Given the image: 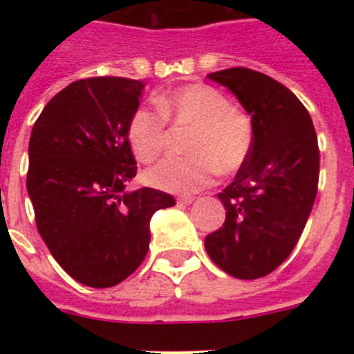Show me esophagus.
<instances>
[{"label": "esophagus", "mask_w": 354, "mask_h": 354, "mask_svg": "<svg viewBox=\"0 0 354 354\" xmlns=\"http://www.w3.org/2000/svg\"><path fill=\"white\" fill-rule=\"evenodd\" d=\"M193 200H195V198H193V196H186V195H184V196H179V198H177V202H179V204H183V205H189L193 202Z\"/></svg>", "instance_id": "obj_1"}]
</instances>
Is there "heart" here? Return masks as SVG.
<instances>
[{"label": "heart", "instance_id": "heart-1", "mask_svg": "<svg viewBox=\"0 0 354 354\" xmlns=\"http://www.w3.org/2000/svg\"><path fill=\"white\" fill-rule=\"evenodd\" d=\"M158 111L138 108L127 124V142L142 162L158 159L167 149L170 131L192 129L187 158H168L149 168L150 186L170 193H195L218 175L245 167L253 149V124L234 108L228 97L209 84L192 83L158 99Z\"/></svg>", "mask_w": 354, "mask_h": 354}]
</instances>
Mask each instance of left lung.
<instances>
[{"label": "left lung", "instance_id": "left-lung-1", "mask_svg": "<svg viewBox=\"0 0 354 354\" xmlns=\"http://www.w3.org/2000/svg\"><path fill=\"white\" fill-rule=\"evenodd\" d=\"M252 117L253 149L232 184L218 195L223 227L205 237L218 268L241 280L266 277L294 250L310 216L319 183L312 118L287 86L262 72L232 67L209 74Z\"/></svg>", "mask_w": 354, "mask_h": 354}]
</instances>
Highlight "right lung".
Instances as JSON below:
<instances>
[{"mask_svg": "<svg viewBox=\"0 0 354 354\" xmlns=\"http://www.w3.org/2000/svg\"><path fill=\"white\" fill-rule=\"evenodd\" d=\"M143 88L127 77L74 81L31 129L26 187L40 237L74 280L95 289L138 270L149 252L150 218L175 205L159 189H126L138 170L127 124Z\"/></svg>", "mask_w": 354, "mask_h": 354, "instance_id": "add662e5", "label": "right lung"}]
</instances>
